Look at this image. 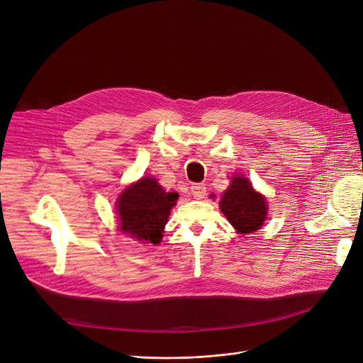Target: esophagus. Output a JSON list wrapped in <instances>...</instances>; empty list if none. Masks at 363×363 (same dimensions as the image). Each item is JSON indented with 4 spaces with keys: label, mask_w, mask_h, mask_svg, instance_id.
Returning a JSON list of instances; mask_svg holds the SVG:
<instances>
[{
    "label": "esophagus",
    "mask_w": 363,
    "mask_h": 363,
    "mask_svg": "<svg viewBox=\"0 0 363 363\" xmlns=\"http://www.w3.org/2000/svg\"><path fill=\"white\" fill-rule=\"evenodd\" d=\"M205 192H206V188L203 184H192L191 185V194L194 195V198L202 199L205 196Z\"/></svg>",
    "instance_id": "1"
}]
</instances>
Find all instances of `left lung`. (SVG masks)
<instances>
[{"mask_svg":"<svg viewBox=\"0 0 363 363\" xmlns=\"http://www.w3.org/2000/svg\"><path fill=\"white\" fill-rule=\"evenodd\" d=\"M220 208L238 234L257 231L267 218L266 198L252 188L242 174L231 178L220 201Z\"/></svg>","mask_w":363,"mask_h":363,"instance_id":"1","label":"left lung"}]
</instances>
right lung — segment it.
Here are the masks:
<instances>
[{"label": "right lung", "mask_w": 363, "mask_h": 363, "mask_svg": "<svg viewBox=\"0 0 363 363\" xmlns=\"http://www.w3.org/2000/svg\"><path fill=\"white\" fill-rule=\"evenodd\" d=\"M177 199V192H167L155 178L139 179L118 198L121 231L143 244H160Z\"/></svg>", "instance_id": "1"}]
</instances>
